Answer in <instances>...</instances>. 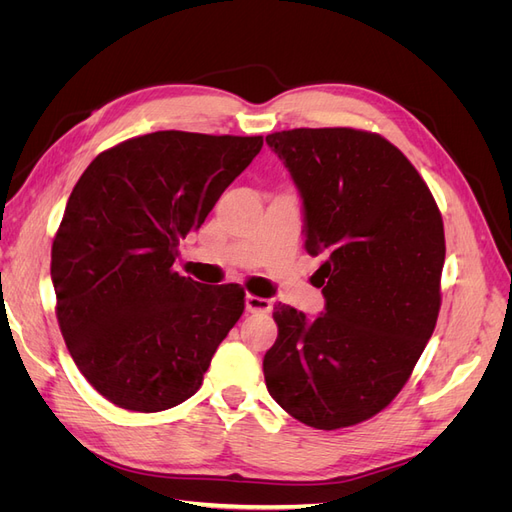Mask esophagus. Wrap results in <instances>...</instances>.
<instances>
[{
	"mask_svg": "<svg viewBox=\"0 0 512 512\" xmlns=\"http://www.w3.org/2000/svg\"><path fill=\"white\" fill-rule=\"evenodd\" d=\"M245 309L252 314H269L271 312V301L254 297V294H247L245 297Z\"/></svg>",
	"mask_w": 512,
	"mask_h": 512,
	"instance_id": "1",
	"label": "esophagus"
}]
</instances>
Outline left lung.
<instances>
[{
    "instance_id": "left-lung-1",
    "label": "left lung",
    "mask_w": 512,
    "mask_h": 512,
    "mask_svg": "<svg viewBox=\"0 0 512 512\" xmlns=\"http://www.w3.org/2000/svg\"><path fill=\"white\" fill-rule=\"evenodd\" d=\"M267 145L301 192L305 250L322 256L312 284L327 301L316 320L273 307L267 389L309 427L363 423L404 389L436 329L440 209L410 160L376 132L297 128L269 134Z\"/></svg>"
}]
</instances>
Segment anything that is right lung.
I'll return each mask as SVG.
<instances>
[{
	"label": "right lung",
	"instance_id": "right-lung-1",
	"mask_svg": "<svg viewBox=\"0 0 512 512\" xmlns=\"http://www.w3.org/2000/svg\"><path fill=\"white\" fill-rule=\"evenodd\" d=\"M260 149L262 136L162 130L102 151L76 181L51 250L55 314L111 404L162 412L203 384L245 292L179 275L177 245Z\"/></svg>",
	"mask_w": 512,
	"mask_h": 512
}]
</instances>
